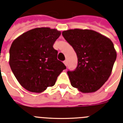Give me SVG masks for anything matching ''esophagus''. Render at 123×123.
Segmentation results:
<instances>
[{
    "label": "esophagus",
    "instance_id": "1",
    "mask_svg": "<svg viewBox=\"0 0 123 123\" xmlns=\"http://www.w3.org/2000/svg\"><path fill=\"white\" fill-rule=\"evenodd\" d=\"M64 64H65V66H67V61H64Z\"/></svg>",
    "mask_w": 123,
    "mask_h": 123
}]
</instances>
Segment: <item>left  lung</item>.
Returning <instances> with one entry per match:
<instances>
[{
    "label": "left lung",
    "mask_w": 123,
    "mask_h": 123,
    "mask_svg": "<svg viewBox=\"0 0 123 123\" xmlns=\"http://www.w3.org/2000/svg\"><path fill=\"white\" fill-rule=\"evenodd\" d=\"M62 34L78 57L77 68L67 72L72 86L83 93L100 89L111 75L117 59L112 42L92 30L70 29Z\"/></svg>",
    "instance_id": "left-lung-1"
}]
</instances>
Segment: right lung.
Listing matches in <instances>:
<instances>
[{"label": "right lung", "mask_w": 123, "mask_h": 123, "mask_svg": "<svg viewBox=\"0 0 123 123\" xmlns=\"http://www.w3.org/2000/svg\"><path fill=\"white\" fill-rule=\"evenodd\" d=\"M61 32L49 27L35 28L13 41L10 49L9 64L20 85L27 91L42 92L55 85L66 67L57 59L53 47Z\"/></svg>", "instance_id": "right-lung-1"}]
</instances>
